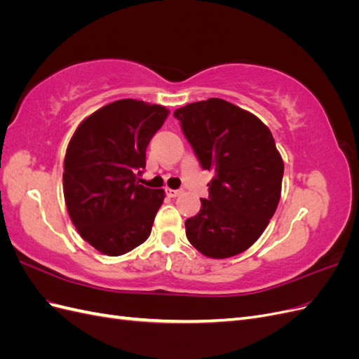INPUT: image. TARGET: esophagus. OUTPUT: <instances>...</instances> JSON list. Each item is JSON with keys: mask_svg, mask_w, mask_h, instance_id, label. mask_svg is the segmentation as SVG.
Instances as JSON below:
<instances>
[{"mask_svg": "<svg viewBox=\"0 0 359 359\" xmlns=\"http://www.w3.org/2000/svg\"><path fill=\"white\" fill-rule=\"evenodd\" d=\"M180 193H181L180 190H172V189H166V194H168L169 198H177Z\"/></svg>", "mask_w": 359, "mask_h": 359, "instance_id": "34e87169", "label": "esophagus"}]
</instances>
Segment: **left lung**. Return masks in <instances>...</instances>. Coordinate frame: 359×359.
I'll return each instance as SVG.
<instances>
[{
  "instance_id": "1",
  "label": "left lung",
  "mask_w": 359,
  "mask_h": 359,
  "mask_svg": "<svg viewBox=\"0 0 359 359\" xmlns=\"http://www.w3.org/2000/svg\"><path fill=\"white\" fill-rule=\"evenodd\" d=\"M203 169L214 178L210 198L186 222L190 244L203 256L226 259L252 247L274 215L285 163L260 119L222 99L175 111Z\"/></svg>"
}]
</instances>
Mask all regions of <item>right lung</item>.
I'll return each mask as SVG.
<instances>
[{
	"mask_svg": "<svg viewBox=\"0 0 359 359\" xmlns=\"http://www.w3.org/2000/svg\"><path fill=\"white\" fill-rule=\"evenodd\" d=\"M169 111L123 99L86 116L64 157L62 191L79 235L97 252L121 256L147 241L165 190L136 182L147 147Z\"/></svg>",
	"mask_w": 359,
	"mask_h": 359,
	"instance_id": "add662e5",
	"label": "right lung"
}]
</instances>
